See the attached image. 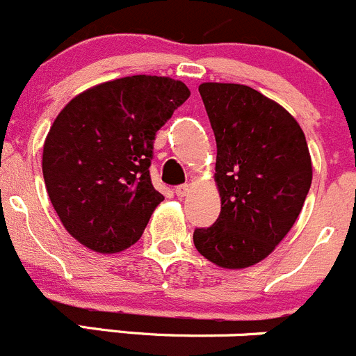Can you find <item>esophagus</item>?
I'll use <instances>...</instances> for the list:
<instances>
[{
    "mask_svg": "<svg viewBox=\"0 0 356 356\" xmlns=\"http://www.w3.org/2000/svg\"><path fill=\"white\" fill-rule=\"evenodd\" d=\"M174 191H175V195H177V198H184V196L189 195V186L188 184L177 186V188H175Z\"/></svg>",
    "mask_w": 356,
    "mask_h": 356,
    "instance_id": "34e87169",
    "label": "esophagus"
}]
</instances>
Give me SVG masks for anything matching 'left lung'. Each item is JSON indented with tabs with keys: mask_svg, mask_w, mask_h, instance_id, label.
I'll return each instance as SVG.
<instances>
[{
	"mask_svg": "<svg viewBox=\"0 0 356 356\" xmlns=\"http://www.w3.org/2000/svg\"><path fill=\"white\" fill-rule=\"evenodd\" d=\"M198 92L216 136L220 213L193 241L213 264L241 270L268 257L294 226L312 156L294 116L261 92L236 83H202Z\"/></svg>",
	"mask_w": 356,
	"mask_h": 356,
	"instance_id": "left-lung-1",
	"label": "left lung"
}]
</instances>
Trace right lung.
<instances>
[{"label":"right lung","mask_w":356,"mask_h":356,"mask_svg":"<svg viewBox=\"0 0 356 356\" xmlns=\"http://www.w3.org/2000/svg\"><path fill=\"white\" fill-rule=\"evenodd\" d=\"M165 76H127L76 95L43 146L48 196L72 238L116 254L136 243L163 195L151 184L156 132L189 97Z\"/></svg>","instance_id":"add662e5"}]
</instances>
